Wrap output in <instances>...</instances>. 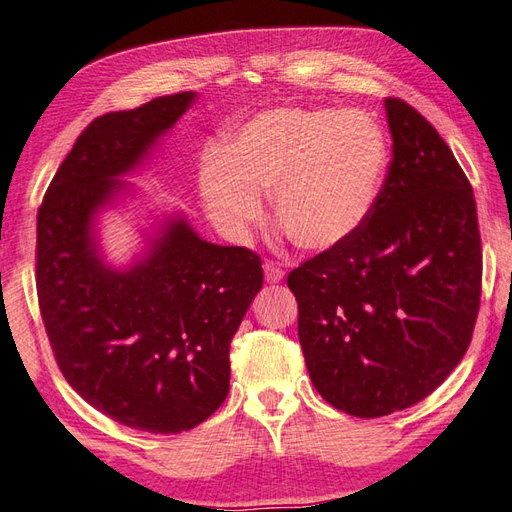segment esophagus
<instances>
[{
    "label": "esophagus",
    "mask_w": 512,
    "mask_h": 512,
    "mask_svg": "<svg viewBox=\"0 0 512 512\" xmlns=\"http://www.w3.org/2000/svg\"><path fill=\"white\" fill-rule=\"evenodd\" d=\"M264 274H266V281L268 283L283 281V270L279 266H274L272 261H266V264H264Z\"/></svg>",
    "instance_id": "esophagus-1"
}]
</instances>
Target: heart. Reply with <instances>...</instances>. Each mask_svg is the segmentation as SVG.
Here are the masks:
<instances>
[{"label":"heart","instance_id":"1","mask_svg":"<svg viewBox=\"0 0 512 512\" xmlns=\"http://www.w3.org/2000/svg\"><path fill=\"white\" fill-rule=\"evenodd\" d=\"M387 166L381 127L368 114L274 108L257 114L220 153H207L199 190L209 220L244 240L272 190L274 214L307 251L342 246L370 218Z\"/></svg>","mask_w":512,"mask_h":512}]
</instances>
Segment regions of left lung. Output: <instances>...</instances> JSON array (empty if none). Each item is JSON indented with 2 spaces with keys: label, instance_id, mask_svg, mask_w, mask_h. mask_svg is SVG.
Instances as JSON below:
<instances>
[{
  "label": "left lung",
  "instance_id": "left-lung-1",
  "mask_svg": "<svg viewBox=\"0 0 512 512\" xmlns=\"http://www.w3.org/2000/svg\"><path fill=\"white\" fill-rule=\"evenodd\" d=\"M385 110L393 151L370 218L287 277L311 383L355 417L435 391L461 363L480 309L471 183L415 108L387 97Z\"/></svg>",
  "mask_w": 512,
  "mask_h": 512
}]
</instances>
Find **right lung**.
Instances as JSON below:
<instances>
[{"mask_svg": "<svg viewBox=\"0 0 512 512\" xmlns=\"http://www.w3.org/2000/svg\"><path fill=\"white\" fill-rule=\"evenodd\" d=\"M196 93L155 97L90 123L36 218V292L60 372L103 415L177 435L229 393V346L264 285L257 253L201 240L170 218L127 270L99 255L95 218Z\"/></svg>", "mask_w": 512, "mask_h": 512, "instance_id": "right-lung-1", "label": "right lung"}]
</instances>
